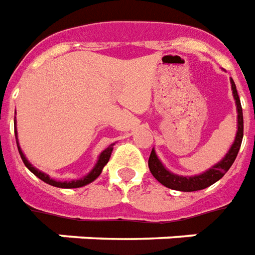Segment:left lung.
Wrapping results in <instances>:
<instances>
[{
	"label": "left lung",
	"instance_id": "left-lung-1",
	"mask_svg": "<svg viewBox=\"0 0 255 255\" xmlns=\"http://www.w3.org/2000/svg\"><path fill=\"white\" fill-rule=\"evenodd\" d=\"M231 88H232V96L235 100L238 111V130L235 134V140L232 142L231 148L227 152L226 156L223 157L222 160L216 163L215 166H212L211 168H208L206 171L198 174V175L193 176H183L174 174L163 166V163L160 159L156 155L155 149H152L148 160V166L152 172V175L155 176L157 181L160 182L163 186L172 189V190L179 191H197L202 190L205 187H209L213 183H216L219 179H222L227 171L230 170V167L232 166V163L237 159V155L239 149H241V144H242L243 138V113L242 106H241V100H239V95H238L237 87L234 80L231 79Z\"/></svg>",
	"mask_w": 255,
	"mask_h": 255
}]
</instances>
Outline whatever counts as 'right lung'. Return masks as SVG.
<instances>
[{"instance_id": "obj_1", "label": "right lung", "mask_w": 255, "mask_h": 255, "mask_svg": "<svg viewBox=\"0 0 255 255\" xmlns=\"http://www.w3.org/2000/svg\"><path fill=\"white\" fill-rule=\"evenodd\" d=\"M14 134H16V142H17V148H18V153L21 156V159H23L24 164L25 167L28 168L31 172H32L33 175H36L39 179H42L46 183H49L51 186L55 187H61V189H76V187H83L85 185H89L91 182H94L98 176L102 174V171L105 168V166L109 163L110 160V156H111V152L114 149V144H111L110 146H107L102 153L98 157V161H96V164L94 166V168L89 171L87 175H84L83 178H80V179H73V181H57V179H53V178H50L46 172L43 171L38 170L36 167H33L31 163L28 161V159L25 157L24 155V152L21 150L20 145H18V138H17V129H16V120H14Z\"/></svg>"}]
</instances>
